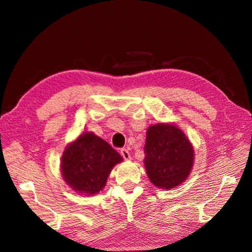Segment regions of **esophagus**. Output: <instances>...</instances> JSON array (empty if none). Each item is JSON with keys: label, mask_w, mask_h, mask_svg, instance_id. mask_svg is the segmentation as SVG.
I'll return each mask as SVG.
<instances>
[{"label": "esophagus", "mask_w": 252, "mask_h": 252, "mask_svg": "<svg viewBox=\"0 0 252 252\" xmlns=\"http://www.w3.org/2000/svg\"><path fill=\"white\" fill-rule=\"evenodd\" d=\"M121 157L126 159V161H130L131 159V154L127 149H122L121 150Z\"/></svg>", "instance_id": "esophagus-1"}]
</instances>
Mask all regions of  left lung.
<instances>
[{"mask_svg":"<svg viewBox=\"0 0 252 252\" xmlns=\"http://www.w3.org/2000/svg\"><path fill=\"white\" fill-rule=\"evenodd\" d=\"M144 154L146 174L158 189H175L189 177L193 167V145L184 132L171 123L149 126Z\"/></svg>","mask_w":252,"mask_h":252,"instance_id":"obj_1","label":"left lung"}]
</instances>
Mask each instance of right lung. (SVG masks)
Segmentation results:
<instances>
[{"instance_id": "1", "label": "right lung", "mask_w": 252, "mask_h": 252, "mask_svg": "<svg viewBox=\"0 0 252 252\" xmlns=\"http://www.w3.org/2000/svg\"><path fill=\"white\" fill-rule=\"evenodd\" d=\"M122 159L106 141L85 132L63 151L62 175L70 189L91 196L102 190L113 166Z\"/></svg>"}]
</instances>
